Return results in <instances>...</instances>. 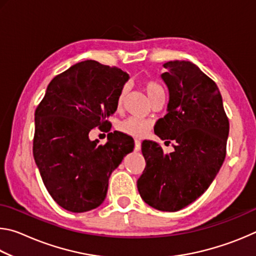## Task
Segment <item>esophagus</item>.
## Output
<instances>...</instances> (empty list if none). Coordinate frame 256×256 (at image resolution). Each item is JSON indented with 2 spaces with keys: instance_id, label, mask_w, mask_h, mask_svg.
<instances>
[{
  "instance_id": "obj_1",
  "label": "esophagus",
  "mask_w": 256,
  "mask_h": 256,
  "mask_svg": "<svg viewBox=\"0 0 256 256\" xmlns=\"http://www.w3.org/2000/svg\"><path fill=\"white\" fill-rule=\"evenodd\" d=\"M140 149H141V142L140 140H136V146H134V150L140 151Z\"/></svg>"
}]
</instances>
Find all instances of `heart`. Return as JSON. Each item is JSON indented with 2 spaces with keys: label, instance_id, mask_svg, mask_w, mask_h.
Here are the masks:
<instances>
[{
  "label": "heart",
  "instance_id": "obj_1",
  "mask_svg": "<svg viewBox=\"0 0 256 256\" xmlns=\"http://www.w3.org/2000/svg\"><path fill=\"white\" fill-rule=\"evenodd\" d=\"M142 86H144V89L146 94V96L149 97L150 102L154 100L156 97L160 96V94H164V88L160 86L157 81L154 80H144L142 82ZM128 88L126 86H123L122 90H120L118 97V100H116V107L120 108L123 105V102L126 96ZM118 128L120 132L128 134L130 136L133 138H144L146 136L151 128V124L146 120L136 118H130L122 120V122L118 123Z\"/></svg>",
  "mask_w": 256,
  "mask_h": 256
}]
</instances>
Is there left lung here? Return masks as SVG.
<instances>
[{
  "instance_id": "obj_1",
  "label": "left lung",
  "mask_w": 256,
  "mask_h": 256,
  "mask_svg": "<svg viewBox=\"0 0 256 256\" xmlns=\"http://www.w3.org/2000/svg\"><path fill=\"white\" fill-rule=\"evenodd\" d=\"M162 74L170 90L167 114L154 133L174 151L164 154L159 144L142 142L146 168L136 185L146 203L160 211L188 206L209 188L226 157L229 120L216 82L196 64L170 60Z\"/></svg>"
}]
</instances>
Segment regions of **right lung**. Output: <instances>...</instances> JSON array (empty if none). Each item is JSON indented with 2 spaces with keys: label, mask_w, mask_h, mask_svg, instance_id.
Returning <instances> with one entry per match:
<instances>
[{
  "label": "right lung",
  "mask_w": 256,
  "mask_h": 256,
  "mask_svg": "<svg viewBox=\"0 0 256 256\" xmlns=\"http://www.w3.org/2000/svg\"><path fill=\"white\" fill-rule=\"evenodd\" d=\"M128 80L120 68L86 60L56 76L37 106L34 158L63 209L86 212L100 206L112 170L133 151V138L118 131L110 133L105 144L89 138L92 128L112 126L108 118Z\"/></svg>",
  "instance_id": "right-lung-1"
}]
</instances>
